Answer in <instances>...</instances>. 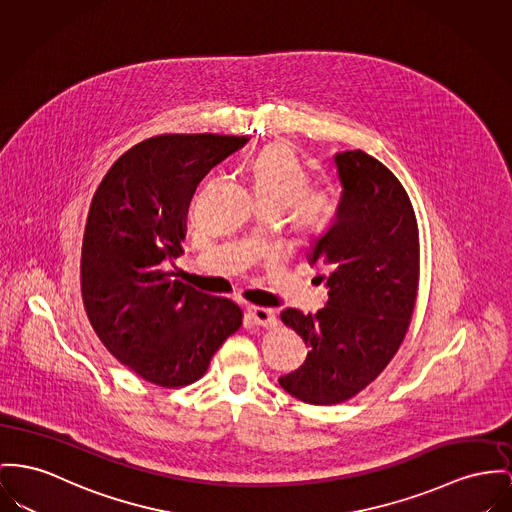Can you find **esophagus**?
I'll return each instance as SVG.
<instances>
[{
  "label": "esophagus",
  "instance_id": "1",
  "mask_svg": "<svg viewBox=\"0 0 512 512\" xmlns=\"http://www.w3.org/2000/svg\"><path fill=\"white\" fill-rule=\"evenodd\" d=\"M248 316L262 328H275L277 326V316L272 308L250 307L248 308Z\"/></svg>",
  "mask_w": 512,
  "mask_h": 512
}]
</instances>
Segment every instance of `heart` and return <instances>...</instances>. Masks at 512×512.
Listing matches in <instances>:
<instances>
[{"label": "heart", "instance_id": "b5f03b06", "mask_svg": "<svg viewBox=\"0 0 512 512\" xmlns=\"http://www.w3.org/2000/svg\"><path fill=\"white\" fill-rule=\"evenodd\" d=\"M248 178L258 207L281 211L299 239H316L332 225L338 211L336 190L307 184V169L289 143L266 145L248 163Z\"/></svg>", "mask_w": 512, "mask_h": 512}]
</instances>
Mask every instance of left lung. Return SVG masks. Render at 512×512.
I'll return each instance as SVG.
<instances>
[{"mask_svg": "<svg viewBox=\"0 0 512 512\" xmlns=\"http://www.w3.org/2000/svg\"><path fill=\"white\" fill-rule=\"evenodd\" d=\"M334 163L340 205L308 254L328 303L316 314L281 312L308 353L279 384L314 406L345 402L384 371L408 332L419 283L417 221L400 180L359 149L336 153Z\"/></svg>", "mask_w": 512, "mask_h": 512, "instance_id": "8db88e82", "label": "left lung"}]
</instances>
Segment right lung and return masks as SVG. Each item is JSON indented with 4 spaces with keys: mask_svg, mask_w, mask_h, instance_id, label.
I'll return each mask as SVG.
<instances>
[{
    "mask_svg": "<svg viewBox=\"0 0 512 512\" xmlns=\"http://www.w3.org/2000/svg\"><path fill=\"white\" fill-rule=\"evenodd\" d=\"M244 136L165 134L128 149L99 184L83 237L81 295L104 347L163 388L202 378L242 324L233 301L174 279L198 182Z\"/></svg>",
    "mask_w": 512,
    "mask_h": 512,
    "instance_id": "add662e5",
    "label": "right lung"
}]
</instances>
